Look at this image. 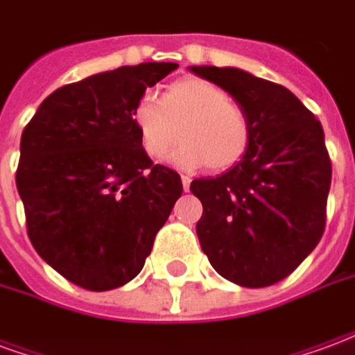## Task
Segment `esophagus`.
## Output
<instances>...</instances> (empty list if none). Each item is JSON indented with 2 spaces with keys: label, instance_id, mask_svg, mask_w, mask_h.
Instances as JSON below:
<instances>
[{
  "label": "esophagus",
  "instance_id": "34e87169",
  "mask_svg": "<svg viewBox=\"0 0 355 355\" xmlns=\"http://www.w3.org/2000/svg\"><path fill=\"white\" fill-rule=\"evenodd\" d=\"M180 180H182V188H184V192H188V190H190V182H192V178L182 175V177H180Z\"/></svg>",
  "mask_w": 355,
  "mask_h": 355
}]
</instances>
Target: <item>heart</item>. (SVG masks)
<instances>
[{
  "label": "heart",
  "instance_id": "b5f03b06",
  "mask_svg": "<svg viewBox=\"0 0 355 355\" xmlns=\"http://www.w3.org/2000/svg\"><path fill=\"white\" fill-rule=\"evenodd\" d=\"M132 121L140 146L150 157H163L178 137L180 146L171 162L180 169L224 171L241 162L251 144V123L226 91L205 80H182L165 89L162 102L140 96Z\"/></svg>",
  "mask_w": 355,
  "mask_h": 355
}]
</instances>
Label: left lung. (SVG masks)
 <instances>
[{
    "label": "left lung",
    "mask_w": 355,
    "mask_h": 355,
    "mask_svg": "<svg viewBox=\"0 0 355 355\" xmlns=\"http://www.w3.org/2000/svg\"><path fill=\"white\" fill-rule=\"evenodd\" d=\"M232 94L249 117L251 144L232 169L196 178V232L211 266L241 287L285 279L320 243L331 188L323 127L289 89L239 68L190 66Z\"/></svg>",
    "instance_id": "1"
}]
</instances>
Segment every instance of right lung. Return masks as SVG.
<instances>
[{"instance_id":"right-lung-1","label":"right lung","mask_w":355,"mask_h":355,"mask_svg":"<svg viewBox=\"0 0 355 355\" xmlns=\"http://www.w3.org/2000/svg\"><path fill=\"white\" fill-rule=\"evenodd\" d=\"M175 62H142L57 89L22 131L17 190L28 238L58 274L89 291L137 277L182 196L177 171L140 146L132 110Z\"/></svg>"}]
</instances>
